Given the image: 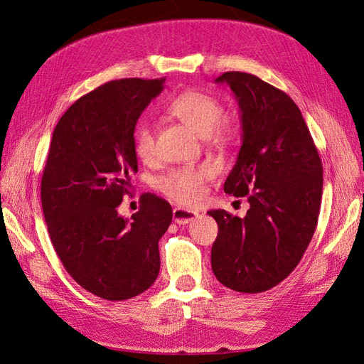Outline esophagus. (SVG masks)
<instances>
[{
    "label": "esophagus",
    "instance_id": "1",
    "mask_svg": "<svg viewBox=\"0 0 364 364\" xmlns=\"http://www.w3.org/2000/svg\"><path fill=\"white\" fill-rule=\"evenodd\" d=\"M196 217H199V213L193 211V209H185V208H181V206L173 209V220L178 225L190 223V222H193Z\"/></svg>",
    "mask_w": 364,
    "mask_h": 364
}]
</instances>
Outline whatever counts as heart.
I'll use <instances>...</instances> for the list:
<instances>
[{"instance_id":"obj_1","label":"heart","mask_w":364,"mask_h":364,"mask_svg":"<svg viewBox=\"0 0 364 364\" xmlns=\"http://www.w3.org/2000/svg\"><path fill=\"white\" fill-rule=\"evenodd\" d=\"M167 112L181 119L197 135L214 141H228L234 135V126L223 117V105L213 94L203 91H183L167 105ZM135 155L150 162L156 155L155 129L149 121H142L134 132ZM214 176L209 165L202 167H182L171 170L158 181V188L171 200L182 205L199 203L205 197V183Z\"/></svg>"}]
</instances>
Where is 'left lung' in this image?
Returning <instances> with one entry per match:
<instances>
[{"mask_svg": "<svg viewBox=\"0 0 364 364\" xmlns=\"http://www.w3.org/2000/svg\"><path fill=\"white\" fill-rule=\"evenodd\" d=\"M240 106L243 144L225 193L247 196L245 218L208 211L218 225L211 250L215 278L241 293H261L299 264L317 226L323 168L299 107L257 75L228 71Z\"/></svg>", "mask_w": 364, "mask_h": 364, "instance_id": "left-lung-1", "label": "left lung"}]
</instances>
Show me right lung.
<instances>
[{
	"label": "right lung",
	"instance_id": "obj_1",
	"mask_svg": "<svg viewBox=\"0 0 364 364\" xmlns=\"http://www.w3.org/2000/svg\"><path fill=\"white\" fill-rule=\"evenodd\" d=\"M165 79H121L80 97L54 127L41 182L51 243L71 278L106 301L146 291L161 267L173 211L146 193L130 220L118 214L138 171L136 121Z\"/></svg>",
	"mask_w": 364,
	"mask_h": 364
}]
</instances>
